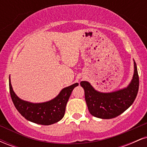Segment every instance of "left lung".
I'll return each mask as SVG.
<instances>
[{
  "label": "left lung",
  "mask_w": 147,
  "mask_h": 147,
  "mask_svg": "<svg viewBox=\"0 0 147 147\" xmlns=\"http://www.w3.org/2000/svg\"><path fill=\"white\" fill-rule=\"evenodd\" d=\"M85 92V99L90 113L101 119H112L124 113L132 105L139 89V76L134 61V73L126 88L111 92L96 90L89 82L80 83Z\"/></svg>",
  "instance_id": "8db88e82"
}]
</instances>
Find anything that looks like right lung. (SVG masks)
I'll list each match as a JSON object with an SVG mask.
<instances>
[{
    "instance_id": "add662e5",
    "label": "right lung",
    "mask_w": 147,
    "mask_h": 147,
    "mask_svg": "<svg viewBox=\"0 0 147 147\" xmlns=\"http://www.w3.org/2000/svg\"><path fill=\"white\" fill-rule=\"evenodd\" d=\"M79 85L75 83L61 90L52 100L43 103H32L20 99L15 94L9 79V92L15 107L23 117L30 122L41 125H50L58 122L63 117L65 106L72 91Z\"/></svg>"
}]
</instances>
